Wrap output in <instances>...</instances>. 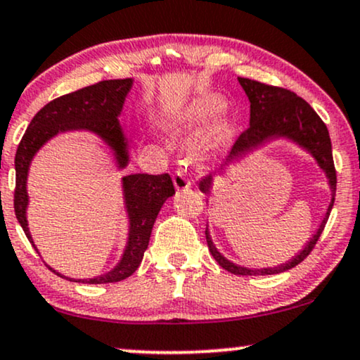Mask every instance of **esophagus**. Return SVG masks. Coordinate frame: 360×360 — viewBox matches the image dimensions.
<instances>
[{
  "label": "esophagus",
  "mask_w": 360,
  "mask_h": 360,
  "mask_svg": "<svg viewBox=\"0 0 360 360\" xmlns=\"http://www.w3.org/2000/svg\"><path fill=\"white\" fill-rule=\"evenodd\" d=\"M173 181H175V187L179 190H187L192 185V181H190L187 172L184 168H176L175 175H173Z\"/></svg>",
  "instance_id": "34e87169"
}]
</instances>
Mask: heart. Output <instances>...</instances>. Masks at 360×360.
<instances>
[{"mask_svg":"<svg viewBox=\"0 0 360 360\" xmlns=\"http://www.w3.org/2000/svg\"><path fill=\"white\" fill-rule=\"evenodd\" d=\"M224 108V100L220 96L207 95L193 101L185 110L184 115L180 117L181 127H193L198 123L205 122L210 117H214ZM230 139H232V125L229 122H217L214 125L205 128L197 139L193 140V152L197 155H205L212 152H219V150L225 148L229 145Z\"/></svg>","mask_w":360,"mask_h":360,"instance_id":"1","label":"heart"}]
</instances>
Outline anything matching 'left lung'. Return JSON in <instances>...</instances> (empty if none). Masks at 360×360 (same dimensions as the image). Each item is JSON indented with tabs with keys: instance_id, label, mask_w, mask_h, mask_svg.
Here are the masks:
<instances>
[{
	"instance_id": "1",
	"label": "left lung",
	"mask_w": 360,
	"mask_h": 360,
	"mask_svg": "<svg viewBox=\"0 0 360 360\" xmlns=\"http://www.w3.org/2000/svg\"><path fill=\"white\" fill-rule=\"evenodd\" d=\"M238 82L243 90H245L248 101H250V125L247 130H243L232 146L229 158H237L245 152H250L252 148L264 143V141L278 139V136H287V139L297 141L307 148L317 163L326 172L327 179H329V185L332 188V202L329 208H327L326 219L322 220L321 227H319L317 233L310 238V242L304 247L295 259H292L287 264L278 265V267L272 269H259L252 270L245 267H238V265L229 262L225 257H221L217 250L214 242H212L210 235H208V229H205V237L208 243V250L214 259L219 262L220 267H224L227 272L235 275H272L285 272L288 269H294L299 265L304 259H307L310 252L314 250L316 243L323 232L327 219H329L332 205L335 200V187H337V173L334 167V158H332V143L329 130H327L326 123L322 118L314 112V108L307 101L300 96H297L294 91L287 90L282 86L267 85V83H260L257 79L250 78H240ZM212 176L207 175L205 179L200 181V190L208 193L210 192Z\"/></svg>"
}]
</instances>
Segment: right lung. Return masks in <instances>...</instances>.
<instances>
[{
	"label": "right lung",
	"instance_id": "1",
	"mask_svg": "<svg viewBox=\"0 0 360 360\" xmlns=\"http://www.w3.org/2000/svg\"><path fill=\"white\" fill-rule=\"evenodd\" d=\"M130 88L131 78L105 79V82H98L95 85L55 98L44 105L31 120L16 150V187L15 200H13L16 219L31 243L33 240H31L28 224H26V205H28L26 175H28L31 158L38 152L39 146L56 133L66 130H90L112 146L117 155L118 165L125 167L128 162L127 140L120 128L118 115L122 112L123 101ZM123 192H125L127 210L130 217V235H128V245L123 259L112 272L83 282L112 283L125 281L127 277L135 274L148 247L155 219L167 198L175 193V187L168 173H162V175L135 173L123 179ZM48 269L53 270L51 267ZM55 274L60 275L58 272Z\"/></svg>",
	"mask_w": 360,
	"mask_h": 360
}]
</instances>
